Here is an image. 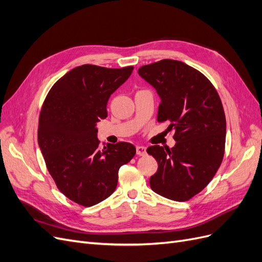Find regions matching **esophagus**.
<instances>
[{"label":"esophagus","mask_w":262,"mask_h":262,"mask_svg":"<svg viewBox=\"0 0 262 262\" xmlns=\"http://www.w3.org/2000/svg\"><path fill=\"white\" fill-rule=\"evenodd\" d=\"M137 154L140 156H144L146 154V147L142 146V145H138L137 146Z\"/></svg>","instance_id":"34e87169"}]
</instances>
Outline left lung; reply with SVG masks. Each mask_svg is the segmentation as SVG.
<instances>
[{"instance_id":"1","label":"left lung","mask_w":262,"mask_h":262,"mask_svg":"<svg viewBox=\"0 0 262 262\" xmlns=\"http://www.w3.org/2000/svg\"><path fill=\"white\" fill-rule=\"evenodd\" d=\"M139 75L161 99L157 120L168 121L175 146H149L158 169L149 178L154 192L187 201L208 186L223 160L226 119L212 83L186 63L164 59L141 67Z\"/></svg>"}]
</instances>
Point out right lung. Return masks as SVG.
Listing matches in <instances>:
<instances>
[{
	"label": "right lung",
	"instance_id": "right-lung-1",
	"mask_svg": "<svg viewBox=\"0 0 262 262\" xmlns=\"http://www.w3.org/2000/svg\"><path fill=\"white\" fill-rule=\"evenodd\" d=\"M133 67L74 68L47 95L39 117L38 144L51 177L70 200L92 207L112 195L118 171L137 149L119 142L104 147L97 122L107 117V102L130 77Z\"/></svg>",
	"mask_w": 262,
	"mask_h": 262
}]
</instances>
